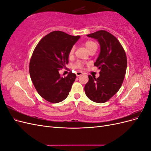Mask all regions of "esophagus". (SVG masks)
I'll list each match as a JSON object with an SVG mask.
<instances>
[{
    "label": "esophagus",
    "mask_w": 151,
    "mask_h": 151,
    "mask_svg": "<svg viewBox=\"0 0 151 151\" xmlns=\"http://www.w3.org/2000/svg\"><path fill=\"white\" fill-rule=\"evenodd\" d=\"M83 72H81V71H77V72H76V76L77 77L80 76L81 75H83Z\"/></svg>",
    "instance_id": "34e87169"
}]
</instances>
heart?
I'll list each match as a JSON object with an SVG mask.
<instances>
[{"label": "heart", "mask_w": 151, "mask_h": 151, "mask_svg": "<svg viewBox=\"0 0 151 151\" xmlns=\"http://www.w3.org/2000/svg\"><path fill=\"white\" fill-rule=\"evenodd\" d=\"M84 46L89 52L90 51H91L92 50L97 49V47H98L97 44L96 43L94 42H93V41H91V40L86 42L84 43ZM74 47H73L70 50L69 54H68V56H69V57H72L73 56V55H74ZM74 67H77V68H83V63L81 62H77V63H76V64L74 65Z\"/></svg>", "instance_id": "1"}]
</instances>
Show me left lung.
<instances>
[{"mask_svg": "<svg viewBox=\"0 0 151 151\" xmlns=\"http://www.w3.org/2000/svg\"><path fill=\"white\" fill-rule=\"evenodd\" d=\"M87 36L97 40L99 43L100 53L94 64L100 72L98 78L88 76L85 93L91 101L103 103L121 88L127 70V56L119 41L108 31L100 30Z\"/></svg>", "mask_w": 151, "mask_h": 151, "instance_id": "8db88e82", "label": "left lung"}]
</instances>
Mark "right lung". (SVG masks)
Here are the masks:
<instances>
[{
	"label": "right lung",
	"instance_id": "1",
	"mask_svg": "<svg viewBox=\"0 0 151 151\" xmlns=\"http://www.w3.org/2000/svg\"><path fill=\"white\" fill-rule=\"evenodd\" d=\"M81 38L60 31H52L40 41L29 62V74L38 94L52 103L63 101L69 94L76 75L62 77L59 70L68 63L70 50Z\"/></svg>",
	"mask_w": 151,
	"mask_h": 151
}]
</instances>
